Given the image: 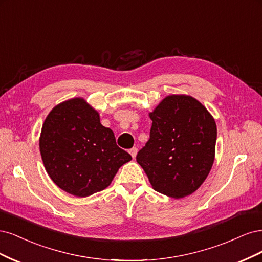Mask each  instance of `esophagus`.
I'll list each match as a JSON object with an SVG mask.
<instances>
[{
  "label": "esophagus",
  "mask_w": 262,
  "mask_h": 262,
  "mask_svg": "<svg viewBox=\"0 0 262 262\" xmlns=\"http://www.w3.org/2000/svg\"><path fill=\"white\" fill-rule=\"evenodd\" d=\"M137 152H138V149L136 148V147H134V148H132L130 150H129V154H130V156L135 159L136 158V155H137Z\"/></svg>",
  "instance_id": "esophagus-1"
}]
</instances>
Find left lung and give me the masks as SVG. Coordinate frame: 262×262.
<instances>
[{"mask_svg": "<svg viewBox=\"0 0 262 262\" xmlns=\"http://www.w3.org/2000/svg\"><path fill=\"white\" fill-rule=\"evenodd\" d=\"M150 138L136 160L155 190L182 198L197 190L212 167L216 125L189 96L172 95L149 114Z\"/></svg>", "mask_w": 262, "mask_h": 262, "instance_id": "obj_1", "label": "left lung"}]
</instances>
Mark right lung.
Masks as SVG:
<instances>
[{"label":"right lung","mask_w":262,"mask_h":262,"mask_svg":"<svg viewBox=\"0 0 262 262\" xmlns=\"http://www.w3.org/2000/svg\"><path fill=\"white\" fill-rule=\"evenodd\" d=\"M46 170L61 189L87 197L106 188L132 156L116 145L113 132L81 98L67 100L49 113L41 129Z\"/></svg>","instance_id":"obj_1"}]
</instances>
